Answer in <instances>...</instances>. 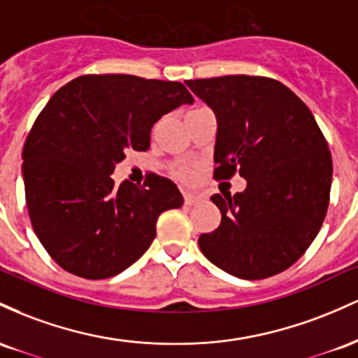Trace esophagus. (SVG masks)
Listing matches in <instances>:
<instances>
[{"mask_svg":"<svg viewBox=\"0 0 358 358\" xmlns=\"http://www.w3.org/2000/svg\"><path fill=\"white\" fill-rule=\"evenodd\" d=\"M201 199H203V198H201V196L191 194V192H186V194H184V203H186L187 206H192V204H198Z\"/></svg>","mask_w":358,"mask_h":358,"instance_id":"1","label":"esophagus"}]
</instances>
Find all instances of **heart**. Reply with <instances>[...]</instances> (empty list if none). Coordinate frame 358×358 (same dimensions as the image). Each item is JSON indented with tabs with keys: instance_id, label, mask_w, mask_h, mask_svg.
Returning a JSON list of instances; mask_svg holds the SVG:
<instances>
[{
	"instance_id": "b5f03b06",
	"label": "heart",
	"mask_w": 358,
	"mask_h": 358,
	"mask_svg": "<svg viewBox=\"0 0 358 358\" xmlns=\"http://www.w3.org/2000/svg\"><path fill=\"white\" fill-rule=\"evenodd\" d=\"M196 110H198V108H196ZM176 174H178V178H180V179L189 180V179L194 178V169H191V167H179L178 171H176Z\"/></svg>"
}]
</instances>
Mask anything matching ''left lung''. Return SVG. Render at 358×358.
<instances>
[{
  "label": "left lung",
  "mask_w": 358,
  "mask_h": 358,
  "mask_svg": "<svg viewBox=\"0 0 358 358\" xmlns=\"http://www.w3.org/2000/svg\"><path fill=\"white\" fill-rule=\"evenodd\" d=\"M215 111V179L238 172L242 192L213 194L222 223L203 233L216 267L257 280L286 271L318 235L330 204L333 164L309 108L282 83L262 76L186 81Z\"/></svg>",
  "instance_id": "obj_1"
}]
</instances>
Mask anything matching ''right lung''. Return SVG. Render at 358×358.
<instances>
[{
    "label": "right lung",
    "mask_w": 358,
    "mask_h": 358,
    "mask_svg": "<svg viewBox=\"0 0 358 358\" xmlns=\"http://www.w3.org/2000/svg\"><path fill=\"white\" fill-rule=\"evenodd\" d=\"M191 92L176 81L86 74L67 83L35 120L23 147L31 227L64 271L108 279L136 262L155 238L160 213L182 206L171 179L115 186L125 152H145L155 122Z\"/></svg>",
    "instance_id": "obj_1"
}]
</instances>
